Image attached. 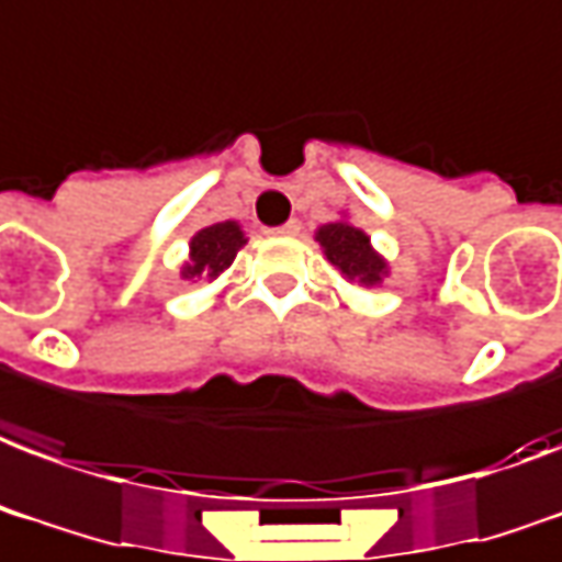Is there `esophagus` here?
Masks as SVG:
<instances>
[{"label":"esophagus","mask_w":562,"mask_h":562,"mask_svg":"<svg viewBox=\"0 0 562 562\" xmlns=\"http://www.w3.org/2000/svg\"><path fill=\"white\" fill-rule=\"evenodd\" d=\"M299 231H302V225H299L296 218H290V222H286V225H281V227H269V231H266V234H269V236H296Z\"/></svg>","instance_id":"esophagus-1"}]
</instances>
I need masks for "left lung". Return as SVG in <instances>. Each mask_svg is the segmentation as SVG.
<instances>
[{"mask_svg": "<svg viewBox=\"0 0 562 562\" xmlns=\"http://www.w3.org/2000/svg\"><path fill=\"white\" fill-rule=\"evenodd\" d=\"M314 239L323 248V257L337 272L358 286H379L391 276V266L379 255L367 231L356 227L346 216L316 227Z\"/></svg>", "mask_w": 562, "mask_h": 562, "instance_id": "8db88e82", "label": "left lung"}]
</instances>
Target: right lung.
Segmentation results:
<instances>
[{
    "label": "right lung",
    "mask_w": 562,
    "mask_h": 562,
    "mask_svg": "<svg viewBox=\"0 0 562 562\" xmlns=\"http://www.w3.org/2000/svg\"><path fill=\"white\" fill-rule=\"evenodd\" d=\"M248 236L239 222L227 218V222H216V225L201 227L192 239H189V260L180 266V278L183 281H216L225 269L239 255V248L246 246Z\"/></svg>",
    "instance_id": "add662e5"
}]
</instances>
